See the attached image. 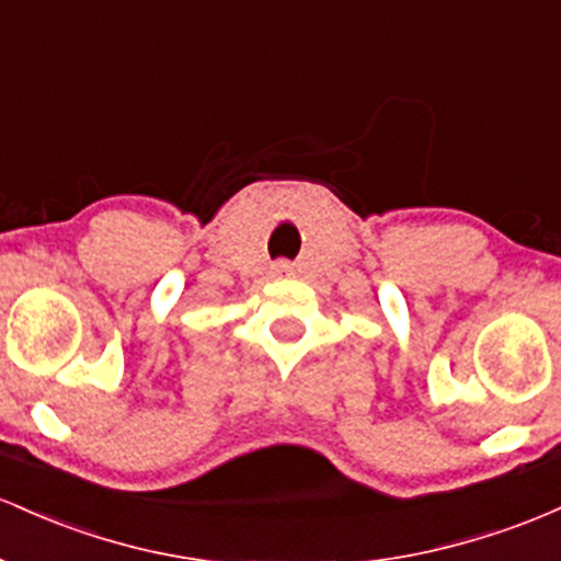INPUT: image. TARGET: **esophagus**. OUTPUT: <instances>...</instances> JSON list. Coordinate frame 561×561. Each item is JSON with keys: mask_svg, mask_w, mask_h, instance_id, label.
<instances>
[{"mask_svg": "<svg viewBox=\"0 0 561 561\" xmlns=\"http://www.w3.org/2000/svg\"><path fill=\"white\" fill-rule=\"evenodd\" d=\"M275 273H278V275H288V273H291V264H288V262H278V264H275Z\"/></svg>", "mask_w": 561, "mask_h": 561, "instance_id": "obj_1", "label": "esophagus"}]
</instances>
